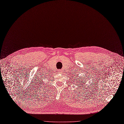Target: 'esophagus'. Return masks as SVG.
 Returning <instances> with one entry per match:
<instances>
[{"instance_id": "34e87169", "label": "esophagus", "mask_w": 124, "mask_h": 124, "mask_svg": "<svg viewBox=\"0 0 124 124\" xmlns=\"http://www.w3.org/2000/svg\"><path fill=\"white\" fill-rule=\"evenodd\" d=\"M58 72H59V73H62V70H58Z\"/></svg>"}]
</instances>
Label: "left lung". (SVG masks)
I'll use <instances>...</instances> for the list:
<instances>
[{"label": "left lung", "instance_id": "1", "mask_svg": "<svg viewBox=\"0 0 124 124\" xmlns=\"http://www.w3.org/2000/svg\"><path fill=\"white\" fill-rule=\"evenodd\" d=\"M82 77H81V78H81V79H82ZM78 79H79V78H78ZM80 80H81V79H80ZM79 81H81V80H79Z\"/></svg>", "mask_w": 124, "mask_h": 124}]
</instances>
